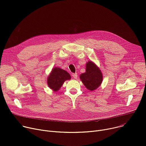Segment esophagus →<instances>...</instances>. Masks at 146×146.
Segmentation results:
<instances>
[{
    "label": "esophagus",
    "instance_id": "1",
    "mask_svg": "<svg viewBox=\"0 0 146 146\" xmlns=\"http://www.w3.org/2000/svg\"><path fill=\"white\" fill-rule=\"evenodd\" d=\"M72 76L74 78L77 79V73H73L72 74Z\"/></svg>",
    "mask_w": 146,
    "mask_h": 146
}]
</instances>
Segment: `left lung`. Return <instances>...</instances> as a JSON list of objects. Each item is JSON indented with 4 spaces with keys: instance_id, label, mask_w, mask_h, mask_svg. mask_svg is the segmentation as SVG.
Returning a JSON list of instances; mask_svg holds the SVG:
<instances>
[{
    "instance_id": "8db88e82",
    "label": "left lung",
    "mask_w": 146,
    "mask_h": 146,
    "mask_svg": "<svg viewBox=\"0 0 146 146\" xmlns=\"http://www.w3.org/2000/svg\"><path fill=\"white\" fill-rule=\"evenodd\" d=\"M80 78L85 87L90 91L97 89L103 81L100 70L92 61L87 62L86 72L80 74Z\"/></svg>"
}]
</instances>
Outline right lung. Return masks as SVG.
<instances>
[{
  "mask_svg": "<svg viewBox=\"0 0 146 146\" xmlns=\"http://www.w3.org/2000/svg\"><path fill=\"white\" fill-rule=\"evenodd\" d=\"M71 76L65 70L59 68H54L47 78L48 87L54 91H58L66 80H69Z\"/></svg>",
  "mask_w": 146,
  "mask_h": 146,
  "instance_id": "1",
  "label": "right lung"
}]
</instances>
